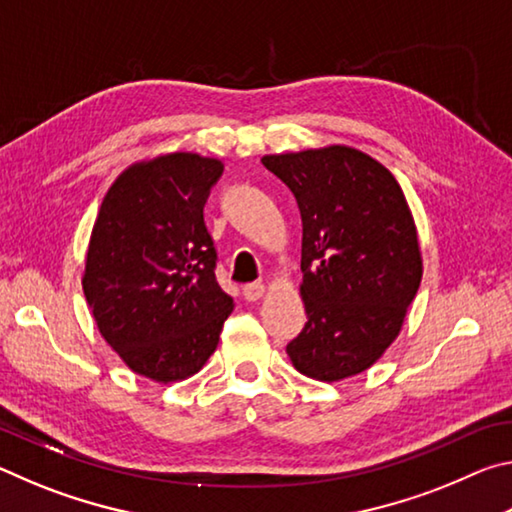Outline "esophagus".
I'll list each match as a JSON object with an SVG mask.
<instances>
[{
    "mask_svg": "<svg viewBox=\"0 0 512 512\" xmlns=\"http://www.w3.org/2000/svg\"><path fill=\"white\" fill-rule=\"evenodd\" d=\"M264 291H266V287H264L262 282H250V284H246V287H244V298L248 302H257L259 298L264 296Z\"/></svg>",
    "mask_w": 512,
    "mask_h": 512,
    "instance_id": "esophagus-1",
    "label": "esophagus"
}]
</instances>
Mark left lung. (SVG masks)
I'll list each match as a JSON object with an SVG mask.
<instances>
[{"instance_id":"8db88e82","label":"left lung","mask_w":512,"mask_h":512,"mask_svg":"<svg viewBox=\"0 0 512 512\" xmlns=\"http://www.w3.org/2000/svg\"><path fill=\"white\" fill-rule=\"evenodd\" d=\"M302 216V332L287 345L298 372L341 381L368 370L400 334L422 280L418 232L384 164L350 146L264 155Z\"/></svg>"}]
</instances>
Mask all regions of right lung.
Masks as SVG:
<instances>
[{
	"instance_id": "1",
	"label": "right lung",
	"mask_w": 512,
	"mask_h": 512,
	"mask_svg": "<svg viewBox=\"0 0 512 512\" xmlns=\"http://www.w3.org/2000/svg\"><path fill=\"white\" fill-rule=\"evenodd\" d=\"M223 164L198 153L137 162L94 221L83 293L103 339L137 375L187 379L216 350L232 298L216 282L203 207Z\"/></svg>"
}]
</instances>
